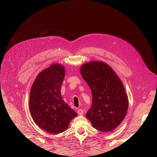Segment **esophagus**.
Here are the masks:
<instances>
[{
  "mask_svg": "<svg viewBox=\"0 0 157 157\" xmlns=\"http://www.w3.org/2000/svg\"><path fill=\"white\" fill-rule=\"evenodd\" d=\"M77 113H78V115H83V113H84V111L82 110V109H78V111H77Z\"/></svg>",
  "mask_w": 157,
  "mask_h": 157,
  "instance_id": "obj_1",
  "label": "esophagus"
}]
</instances>
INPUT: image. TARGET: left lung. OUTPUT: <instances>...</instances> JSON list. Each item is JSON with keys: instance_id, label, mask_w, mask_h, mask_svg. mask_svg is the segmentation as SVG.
I'll use <instances>...</instances> for the list:
<instances>
[{"instance_id": "obj_1", "label": "left lung", "mask_w": 157, "mask_h": 157, "mask_svg": "<svg viewBox=\"0 0 157 157\" xmlns=\"http://www.w3.org/2000/svg\"><path fill=\"white\" fill-rule=\"evenodd\" d=\"M80 70L92 94V105L86 118L96 129L113 131L124 120L128 107L121 80L110 66L101 61L85 63Z\"/></svg>"}]
</instances>
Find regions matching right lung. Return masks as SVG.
Here are the masks:
<instances>
[{"label": "right lung", "mask_w": 157, "mask_h": 157, "mask_svg": "<svg viewBox=\"0 0 157 157\" xmlns=\"http://www.w3.org/2000/svg\"><path fill=\"white\" fill-rule=\"evenodd\" d=\"M65 68L53 63L37 75L31 88L29 110L35 124L50 134H58L67 129L77 116L61 97V86Z\"/></svg>", "instance_id": "add662e5"}]
</instances>
